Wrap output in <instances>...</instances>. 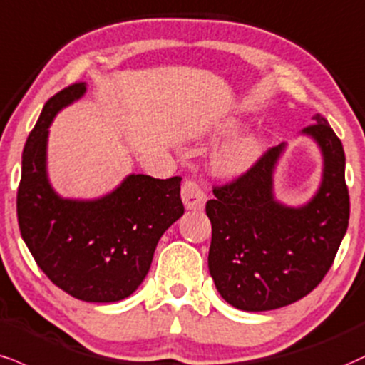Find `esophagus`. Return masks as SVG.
<instances>
[{"mask_svg": "<svg viewBox=\"0 0 365 365\" xmlns=\"http://www.w3.org/2000/svg\"><path fill=\"white\" fill-rule=\"evenodd\" d=\"M182 200L187 209L190 210H200L204 209L207 195L204 194L199 183L195 180H185L182 185Z\"/></svg>", "mask_w": 365, "mask_h": 365, "instance_id": "esophagus-1", "label": "esophagus"}]
</instances>
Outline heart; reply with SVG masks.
Returning <instances> with one entry per match:
<instances>
[{
  "mask_svg": "<svg viewBox=\"0 0 365 365\" xmlns=\"http://www.w3.org/2000/svg\"><path fill=\"white\" fill-rule=\"evenodd\" d=\"M258 153H260V143L252 135H243L231 140L217 153L214 158V168L227 177L240 175L253 163Z\"/></svg>",
  "mask_w": 365,
  "mask_h": 365,
  "instance_id": "heart-1",
  "label": "heart"
}]
</instances>
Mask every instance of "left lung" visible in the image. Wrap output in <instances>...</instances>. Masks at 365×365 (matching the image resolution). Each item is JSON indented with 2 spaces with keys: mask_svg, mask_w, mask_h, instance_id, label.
<instances>
[{
  "mask_svg": "<svg viewBox=\"0 0 365 365\" xmlns=\"http://www.w3.org/2000/svg\"><path fill=\"white\" fill-rule=\"evenodd\" d=\"M302 133L323 153V182L311 202L285 207L272 194L284 144L267 149L238 178L212 187L205 204L212 225L209 272L222 299L243 311L292 304L322 282L350 217L341 140L319 113Z\"/></svg>",
  "mask_w": 365,
  "mask_h": 365,
  "instance_id": "obj_1",
  "label": "left lung"
}]
</instances>
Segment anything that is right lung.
Wrapping results in <instances>:
<instances>
[{
	"instance_id": "1",
	"label": "right lung",
	"mask_w": 365,
	"mask_h": 365,
	"mask_svg": "<svg viewBox=\"0 0 365 365\" xmlns=\"http://www.w3.org/2000/svg\"><path fill=\"white\" fill-rule=\"evenodd\" d=\"M85 91V83H73L43 105L21 156L16 216L21 238L52 284L76 299L115 302L139 287L158 241L182 217V177L129 175L98 200L61 199L46 173L47 129Z\"/></svg>"
}]
</instances>
